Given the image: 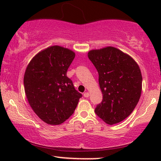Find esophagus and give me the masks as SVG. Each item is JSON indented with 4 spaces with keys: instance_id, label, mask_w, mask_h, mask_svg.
<instances>
[{
    "instance_id": "esophagus-1",
    "label": "esophagus",
    "mask_w": 161,
    "mask_h": 161,
    "mask_svg": "<svg viewBox=\"0 0 161 161\" xmlns=\"http://www.w3.org/2000/svg\"><path fill=\"white\" fill-rule=\"evenodd\" d=\"M83 97H89V92H85V93L83 94Z\"/></svg>"
}]
</instances>
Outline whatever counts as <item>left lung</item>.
Here are the masks:
<instances>
[{
    "mask_svg": "<svg viewBox=\"0 0 161 161\" xmlns=\"http://www.w3.org/2000/svg\"><path fill=\"white\" fill-rule=\"evenodd\" d=\"M88 57L97 70L103 100L94 112L109 125L130 116L139 101L142 75L137 63L117 48L107 47L89 52Z\"/></svg>",
    "mask_w": 161,
    "mask_h": 161,
    "instance_id": "1",
    "label": "left lung"
}]
</instances>
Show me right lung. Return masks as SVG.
<instances>
[{
	"label": "right lung",
	"instance_id": "add662e5",
	"mask_svg": "<svg viewBox=\"0 0 161 161\" xmlns=\"http://www.w3.org/2000/svg\"><path fill=\"white\" fill-rule=\"evenodd\" d=\"M73 51L51 46L31 59L24 75L28 101L35 114L49 125H60L72 115L82 94L75 89L67 72Z\"/></svg>",
	"mask_w": 161,
	"mask_h": 161
}]
</instances>
